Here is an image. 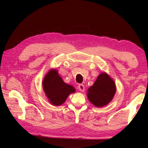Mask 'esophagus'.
<instances>
[{
    "instance_id": "1",
    "label": "esophagus",
    "mask_w": 148,
    "mask_h": 148,
    "mask_svg": "<svg viewBox=\"0 0 148 148\" xmlns=\"http://www.w3.org/2000/svg\"><path fill=\"white\" fill-rule=\"evenodd\" d=\"M77 89L82 92H84L85 91V87L83 84H79L78 87H77Z\"/></svg>"
}]
</instances>
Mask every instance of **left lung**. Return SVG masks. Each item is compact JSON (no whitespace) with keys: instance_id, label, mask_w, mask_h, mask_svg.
<instances>
[{"instance_id":"8db88e82","label":"left lung","mask_w":148,"mask_h":148,"mask_svg":"<svg viewBox=\"0 0 148 148\" xmlns=\"http://www.w3.org/2000/svg\"><path fill=\"white\" fill-rule=\"evenodd\" d=\"M116 92L114 79L106 72L100 74L92 86L87 89V97L95 106L101 108L112 101Z\"/></svg>"}]
</instances>
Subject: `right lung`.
I'll list each match as a JSON object with an SVG mask.
<instances>
[{"mask_svg":"<svg viewBox=\"0 0 148 148\" xmlns=\"http://www.w3.org/2000/svg\"><path fill=\"white\" fill-rule=\"evenodd\" d=\"M42 86L48 101L54 106L62 104L70 95L76 92L73 86L64 82L55 69H50L45 75Z\"/></svg>","mask_w":148,"mask_h":148,"instance_id":"obj_1","label":"right lung"}]
</instances>
